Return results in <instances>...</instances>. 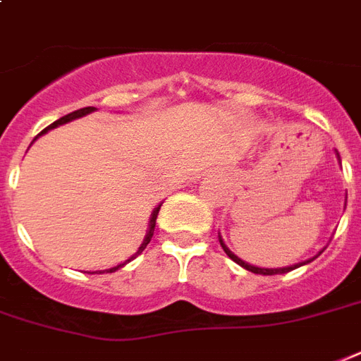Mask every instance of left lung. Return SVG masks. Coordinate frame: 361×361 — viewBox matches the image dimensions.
<instances>
[{
	"label": "left lung",
	"mask_w": 361,
	"mask_h": 361,
	"mask_svg": "<svg viewBox=\"0 0 361 361\" xmlns=\"http://www.w3.org/2000/svg\"><path fill=\"white\" fill-rule=\"evenodd\" d=\"M336 155H337V159H339V163H341V157H339V153L336 152ZM219 243H221V247H223V251H225L226 255H228V257H231L232 260H234V262H236V264H240L241 268H245V269H249V271H252V274H260V275H277V274H288V271H292V269H296V268H300V266H305V264L313 262L314 258H317V257H320V255H322V251H324V249H322V251H319V255H314L313 258H307V260H303V262H298V264H294V266H285V268H258V266H251V264L243 262V260H241V258H238L236 255H234V252H232L231 249H228V247L225 245V241H223V238H221V234H219Z\"/></svg>",
	"instance_id": "8db88e82"
}]
</instances>
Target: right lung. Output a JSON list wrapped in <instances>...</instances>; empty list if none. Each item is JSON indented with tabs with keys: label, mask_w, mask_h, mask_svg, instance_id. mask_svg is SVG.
I'll return each instance as SVG.
<instances>
[{
	"label": "right lung",
	"mask_w": 361,
	"mask_h": 361,
	"mask_svg": "<svg viewBox=\"0 0 361 361\" xmlns=\"http://www.w3.org/2000/svg\"><path fill=\"white\" fill-rule=\"evenodd\" d=\"M95 110H97V109H95V106H86V109L75 110V112H71V114L63 116V118H59L58 121H54L52 125H48L47 129H44V130H41V133H39V135L35 136V140H37V138H39V136H41V135H44V133H48V130H50V129H56V127H59V125H63V123H69V121L76 120V118H84V116L92 114V112H95ZM159 209H161V204H159L157 208L153 209L152 217H149V225H147L146 236H144V241H142V243H140V247H138V251H136L135 255H133V257L129 258V260H125L123 264H118V266H114V268H110V269H101V271H87V274H104V271H106V274H112V271H116V269L123 268L125 264H127V262H130V260H135V258L138 257V255H140V252L144 251V249H146V245H147V243H149V241H152V238H153V231H155V221H157V215H159Z\"/></svg>",
	"instance_id": "1"
}]
</instances>
